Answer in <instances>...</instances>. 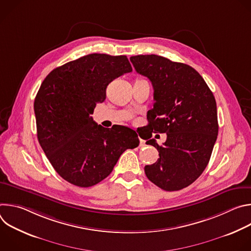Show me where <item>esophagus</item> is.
<instances>
[{"label":"esophagus","mask_w":251,"mask_h":251,"mask_svg":"<svg viewBox=\"0 0 251 251\" xmlns=\"http://www.w3.org/2000/svg\"><path fill=\"white\" fill-rule=\"evenodd\" d=\"M140 146H145V141L143 139H140Z\"/></svg>","instance_id":"34e87169"}]
</instances>
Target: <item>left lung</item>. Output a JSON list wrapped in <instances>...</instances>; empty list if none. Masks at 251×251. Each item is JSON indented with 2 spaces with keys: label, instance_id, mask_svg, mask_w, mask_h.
I'll return each mask as SVG.
<instances>
[{
  "label": "left lung",
  "instance_id": "left-lung-1",
  "mask_svg": "<svg viewBox=\"0 0 251 251\" xmlns=\"http://www.w3.org/2000/svg\"><path fill=\"white\" fill-rule=\"evenodd\" d=\"M130 60L153 85L148 126L156 133H167L162 146L155 139L146 142L157 148L160 158L145 166V174L162 190H182L197 180L210 159L219 133L216 99L188 64L156 54L135 55Z\"/></svg>",
  "mask_w": 251,
  "mask_h": 251
}]
</instances>
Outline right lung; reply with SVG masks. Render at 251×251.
I'll return each mask as SVG.
<instances>
[{
    "label": "right lung",
    "instance_id": "right-lung-1",
    "mask_svg": "<svg viewBox=\"0 0 251 251\" xmlns=\"http://www.w3.org/2000/svg\"><path fill=\"white\" fill-rule=\"evenodd\" d=\"M126 55L91 53L54 68L43 81L33 108L40 145L56 173L88 188L108 176L121 154L139 145L124 126L104 128L90 116L115 78L131 73Z\"/></svg>",
    "mask_w": 251,
    "mask_h": 251
}]
</instances>
